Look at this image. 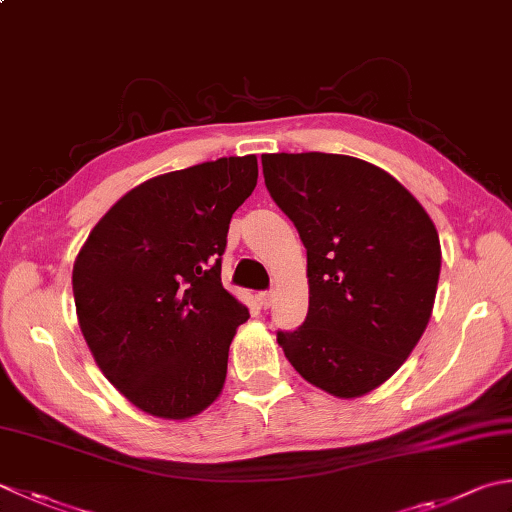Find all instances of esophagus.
I'll return each instance as SVG.
<instances>
[{"instance_id": "1", "label": "esophagus", "mask_w": 512, "mask_h": 512, "mask_svg": "<svg viewBox=\"0 0 512 512\" xmlns=\"http://www.w3.org/2000/svg\"><path fill=\"white\" fill-rule=\"evenodd\" d=\"M257 297H259V304H262V306H264V308H268V306H270V304H273V297H275V290H270V288H268V290H262V293H259V295H257Z\"/></svg>"}]
</instances>
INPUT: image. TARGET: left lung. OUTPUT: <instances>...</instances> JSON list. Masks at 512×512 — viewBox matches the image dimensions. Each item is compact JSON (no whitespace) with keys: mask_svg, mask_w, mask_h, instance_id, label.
Here are the masks:
<instances>
[{"mask_svg":"<svg viewBox=\"0 0 512 512\" xmlns=\"http://www.w3.org/2000/svg\"><path fill=\"white\" fill-rule=\"evenodd\" d=\"M262 166L308 259V315L277 342L306 382L362 397L406 362L428 326L442 268L437 228L393 175L364 159L273 153Z\"/></svg>","mask_w":512,"mask_h":512,"instance_id":"obj_1","label":"left lung"}]
</instances>
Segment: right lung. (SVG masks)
<instances>
[{"label": "right lung", "instance_id": "right-lung-1", "mask_svg": "<svg viewBox=\"0 0 512 512\" xmlns=\"http://www.w3.org/2000/svg\"><path fill=\"white\" fill-rule=\"evenodd\" d=\"M257 157L148 179L90 230L73 266L79 328L106 379L139 410L188 419L224 388L248 308L222 286L228 224Z\"/></svg>", "mask_w": 512, "mask_h": 512}]
</instances>
